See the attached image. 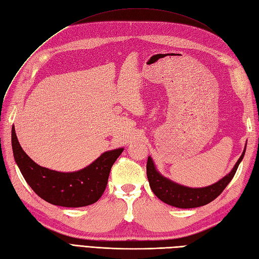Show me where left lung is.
Returning <instances> with one entry per match:
<instances>
[{
	"instance_id": "8db88e82",
	"label": "left lung",
	"mask_w": 259,
	"mask_h": 259,
	"mask_svg": "<svg viewBox=\"0 0 259 259\" xmlns=\"http://www.w3.org/2000/svg\"><path fill=\"white\" fill-rule=\"evenodd\" d=\"M245 151H246V145H245L242 155L238 158L229 174L225 175L217 183L209 185L207 187L200 188L184 186V185L177 184L170 181L169 178L163 176L156 169L152 157L149 156L147 163V175L150 187L160 200L169 205H173V207L182 209L201 207V205L213 201L219 195H221L224 188L228 186L232 178L234 177L238 165H240L245 155Z\"/></svg>"
}]
</instances>
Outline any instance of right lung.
<instances>
[{"label": "right lung", "mask_w": 259, "mask_h": 259, "mask_svg": "<svg viewBox=\"0 0 259 259\" xmlns=\"http://www.w3.org/2000/svg\"><path fill=\"white\" fill-rule=\"evenodd\" d=\"M12 149L15 162L31 189L47 202L66 208L95 203L107 186L112 164L123 148L106 151L88 166L76 171H57L35 163L19 144L12 127Z\"/></svg>", "instance_id": "add662e5"}]
</instances>
